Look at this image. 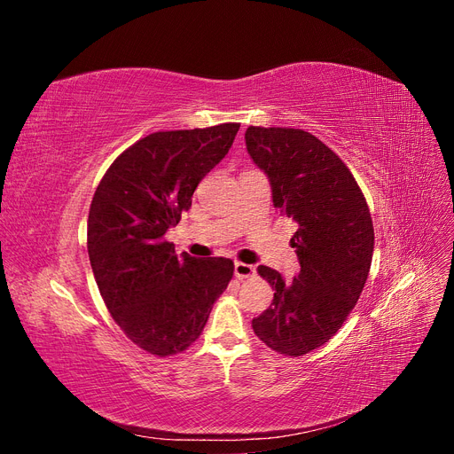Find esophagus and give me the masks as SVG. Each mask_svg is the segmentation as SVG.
Masks as SVG:
<instances>
[{
    "instance_id": "1",
    "label": "esophagus",
    "mask_w": 454,
    "mask_h": 454,
    "mask_svg": "<svg viewBox=\"0 0 454 454\" xmlns=\"http://www.w3.org/2000/svg\"><path fill=\"white\" fill-rule=\"evenodd\" d=\"M254 274H255V267L237 261L235 263V277L237 278H250V277H254Z\"/></svg>"
}]
</instances>
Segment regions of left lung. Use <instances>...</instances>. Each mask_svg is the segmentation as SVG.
<instances>
[{"label": "left lung", "mask_w": 454, "mask_h": 454, "mask_svg": "<svg viewBox=\"0 0 454 454\" xmlns=\"http://www.w3.org/2000/svg\"><path fill=\"white\" fill-rule=\"evenodd\" d=\"M244 138L269 177L274 208L297 223L292 248L301 265L292 282L257 267L274 299L252 327L269 348L295 358L332 339L358 303L375 248L373 222L347 164L310 132L250 127Z\"/></svg>", "instance_id": "1"}]
</instances>
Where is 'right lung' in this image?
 <instances>
[{
  "instance_id": "1",
  "label": "right lung",
  "mask_w": 454,
  "mask_h": 454,
  "mask_svg": "<svg viewBox=\"0 0 454 454\" xmlns=\"http://www.w3.org/2000/svg\"><path fill=\"white\" fill-rule=\"evenodd\" d=\"M239 122L153 132L114 160L92 197L87 248L104 303L125 335L155 356L185 350L227 290V257L176 255L164 239L222 160Z\"/></svg>"
}]
</instances>
